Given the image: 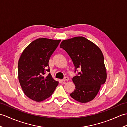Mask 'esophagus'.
<instances>
[{"label": "esophagus", "instance_id": "1", "mask_svg": "<svg viewBox=\"0 0 127 127\" xmlns=\"http://www.w3.org/2000/svg\"><path fill=\"white\" fill-rule=\"evenodd\" d=\"M69 77H65L62 79V81L64 82V81H69Z\"/></svg>", "mask_w": 127, "mask_h": 127}]
</instances>
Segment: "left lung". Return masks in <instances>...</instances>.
<instances>
[{"instance_id":"8db88e82","label":"left lung","mask_w":127,"mask_h":127,"mask_svg":"<svg viewBox=\"0 0 127 127\" xmlns=\"http://www.w3.org/2000/svg\"><path fill=\"white\" fill-rule=\"evenodd\" d=\"M60 48L68 54L75 66V72L81 69L73 77L75 89L70 96L81 103L91 101L96 96L107 79L104 56L95 44L83 37L63 40Z\"/></svg>"}]
</instances>
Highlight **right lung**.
I'll use <instances>...</instances> for the list:
<instances>
[{"label": "right lung", "instance_id": "add662e5", "mask_svg": "<svg viewBox=\"0 0 127 127\" xmlns=\"http://www.w3.org/2000/svg\"><path fill=\"white\" fill-rule=\"evenodd\" d=\"M61 40L39 38L24 49L18 64V79L25 95L36 102L43 101L54 93L58 82L52 78L49 61Z\"/></svg>", "mask_w": 127, "mask_h": 127}]
</instances>
